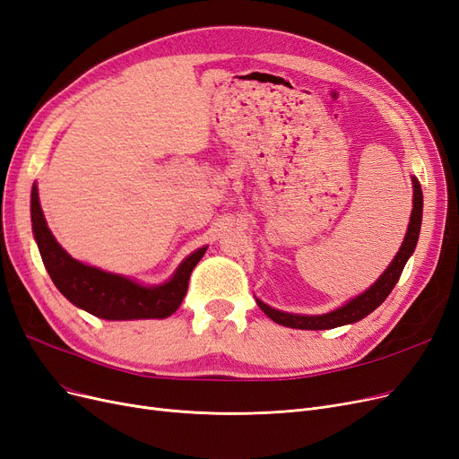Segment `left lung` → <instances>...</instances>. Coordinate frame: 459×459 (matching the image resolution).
I'll list each match as a JSON object with an SVG mask.
<instances>
[{
	"mask_svg": "<svg viewBox=\"0 0 459 459\" xmlns=\"http://www.w3.org/2000/svg\"><path fill=\"white\" fill-rule=\"evenodd\" d=\"M414 209H412V216H410V224H408V231L403 241L401 250L397 252V256L389 264L387 270L384 272V275L377 279L372 287L362 292L360 296L353 298L351 302H347L345 306H342L336 311H330L325 315H292V313H284L279 309H273L270 306H265L260 299H256L260 309L270 317L272 321H275L277 325L282 326H290V328H302V330H328V328H336V326H343V325H351L357 323L360 319H365L368 313H372L377 306L384 304V299L389 296V292L394 289L397 284L404 264L408 262L410 255H412L418 237H420V228H421V211H423V194H421V186L420 182L414 178Z\"/></svg>",
	"mask_w": 459,
	"mask_h": 459,
	"instance_id": "8db88e82",
	"label": "left lung"
}]
</instances>
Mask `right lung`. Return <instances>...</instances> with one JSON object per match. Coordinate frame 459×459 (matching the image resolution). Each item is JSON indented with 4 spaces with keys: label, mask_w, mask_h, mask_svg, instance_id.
Segmentation results:
<instances>
[{
    "label": "right lung",
    "mask_w": 459,
    "mask_h": 459,
    "mask_svg": "<svg viewBox=\"0 0 459 459\" xmlns=\"http://www.w3.org/2000/svg\"><path fill=\"white\" fill-rule=\"evenodd\" d=\"M31 230L38 241L41 260L55 287L77 307L89 311L94 317L108 321L131 319H165L175 313L187 292L189 275L203 258L207 247L189 255L172 275L160 287L142 284L114 273H106L99 267H91L74 260L62 248L47 228L39 207L38 187H31Z\"/></svg>",
    "instance_id": "add662e5"
}]
</instances>
